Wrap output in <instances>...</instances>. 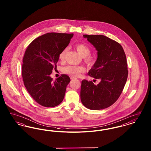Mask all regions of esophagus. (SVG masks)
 Instances as JSON below:
<instances>
[{
    "instance_id": "obj_1",
    "label": "esophagus",
    "mask_w": 151,
    "mask_h": 151,
    "mask_svg": "<svg viewBox=\"0 0 151 151\" xmlns=\"http://www.w3.org/2000/svg\"><path fill=\"white\" fill-rule=\"evenodd\" d=\"M70 78H71V80H74V79H75V78H73V77H71Z\"/></svg>"
}]
</instances>
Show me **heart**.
I'll use <instances>...</instances> for the list:
<instances>
[{
	"mask_svg": "<svg viewBox=\"0 0 151 151\" xmlns=\"http://www.w3.org/2000/svg\"><path fill=\"white\" fill-rule=\"evenodd\" d=\"M75 48L79 54L84 57V61L87 65H92L94 64V59L93 58L89 55L91 53V49L86 45L84 43H78L75 45ZM67 51V49H65L62 51L59 58L60 60H63L65 54ZM85 71V68L81 65H67L63 69V72L65 74L70 75L73 77H79L80 74Z\"/></svg>",
	"mask_w": 151,
	"mask_h": 151,
	"instance_id": "obj_1",
	"label": "heart"
}]
</instances>
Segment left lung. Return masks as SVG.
I'll use <instances>...</instances> for the list:
<instances>
[{
	"label": "left lung",
	"instance_id": "8db88e82",
	"mask_svg": "<svg viewBox=\"0 0 151 151\" xmlns=\"http://www.w3.org/2000/svg\"><path fill=\"white\" fill-rule=\"evenodd\" d=\"M83 37L97 51V59L88 75L100 82L81 81L80 99L83 105L91 110H101L112 105L119 97L128 76L127 64L122 46L103 35Z\"/></svg>",
	"mask_w": 151,
	"mask_h": 151
}]
</instances>
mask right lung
Listing matches in <instances>:
<instances>
[{"instance_id":"add662e5","label":"right lung","mask_w":151,"mask_h":151,"mask_svg":"<svg viewBox=\"0 0 151 151\" xmlns=\"http://www.w3.org/2000/svg\"><path fill=\"white\" fill-rule=\"evenodd\" d=\"M73 34L48 33L29 44L22 65L24 86L32 97L45 107H55L63 100L70 78L62 75L53 81L50 77L57 67L60 52L70 43Z\"/></svg>"}]
</instances>
